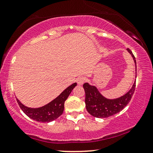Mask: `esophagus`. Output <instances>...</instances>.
<instances>
[{
  "label": "esophagus",
  "mask_w": 153,
  "mask_h": 153,
  "mask_svg": "<svg viewBox=\"0 0 153 153\" xmlns=\"http://www.w3.org/2000/svg\"><path fill=\"white\" fill-rule=\"evenodd\" d=\"M85 80H86L85 77L80 76V77H79L78 79H77V83H78V85H83L85 81Z\"/></svg>",
  "instance_id": "esophagus-1"
}]
</instances>
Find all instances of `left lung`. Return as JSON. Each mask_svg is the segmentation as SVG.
<instances>
[{
  "mask_svg": "<svg viewBox=\"0 0 153 153\" xmlns=\"http://www.w3.org/2000/svg\"><path fill=\"white\" fill-rule=\"evenodd\" d=\"M127 50L132 56L137 71V62L134 56L130 49H127ZM135 86L136 81L134 83L131 88L124 95L116 99L110 100L104 97L95 85L85 83L83 87L85 93V103L86 110L91 116L96 118H108L115 115L122 111L128 104L134 93Z\"/></svg>",
  "mask_w": 153,
  "mask_h": 153,
  "instance_id": "1",
  "label": "left lung"
}]
</instances>
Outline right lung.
<instances>
[{"instance_id":"right-lung-1","label":"right lung","mask_w":153,"mask_h":153,"mask_svg":"<svg viewBox=\"0 0 153 153\" xmlns=\"http://www.w3.org/2000/svg\"><path fill=\"white\" fill-rule=\"evenodd\" d=\"M76 85V83L68 86L57 97L49 103L39 108H30L24 105L16 98L20 108L24 113L33 120L42 123H49L57 119L61 116L64 111V104L71 92Z\"/></svg>"}]
</instances>
